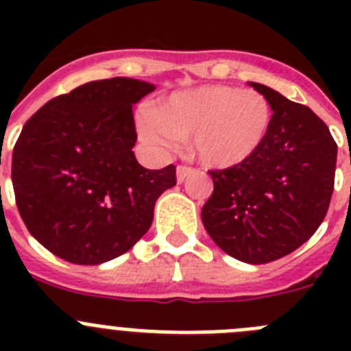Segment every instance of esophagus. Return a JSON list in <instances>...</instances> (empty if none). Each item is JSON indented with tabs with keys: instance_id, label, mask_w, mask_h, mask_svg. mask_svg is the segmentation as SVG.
Masks as SVG:
<instances>
[{
	"instance_id": "34e87169",
	"label": "esophagus",
	"mask_w": 351,
	"mask_h": 351,
	"mask_svg": "<svg viewBox=\"0 0 351 351\" xmlns=\"http://www.w3.org/2000/svg\"><path fill=\"white\" fill-rule=\"evenodd\" d=\"M191 173H193V169L190 167H178V172H176V178H178V182H184L186 179L190 178Z\"/></svg>"
}]
</instances>
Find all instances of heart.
Wrapping results in <instances>:
<instances>
[{
  "label": "heart",
  "mask_w": 351,
  "mask_h": 351,
  "mask_svg": "<svg viewBox=\"0 0 351 351\" xmlns=\"http://www.w3.org/2000/svg\"><path fill=\"white\" fill-rule=\"evenodd\" d=\"M267 98L225 84L172 93L137 121L138 135L156 153L190 138L191 153L210 169H232L262 147L271 128Z\"/></svg>",
  "instance_id": "b5f03b06"
}]
</instances>
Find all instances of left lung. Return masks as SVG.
Returning <instances> with one entry per match:
<instances>
[{"instance_id":"obj_1","label":"left lung","mask_w":351,"mask_h":351,"mask_svg":"<svg viewBox=\"0 0 351 351\" xmlns=\"http://www.w3.org/2000/svg\"><path fill=\"white\" fill-rule=\"evenodd\" d=\"M250 86L267 98L271 128L250 160L209 172L214 191L202 223L226 255L260 265L290 255L324 221L337 145L311 108L263 84Z\"/></svg>"}]
</instances>
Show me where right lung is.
Returning <instances> with one entry per match:
<instances>
[{"instance_id": "right-lung-1", "label": "right lung", "mask_w": 351, "mask_h": 351, "mask_svg": "<svg viewBox=\"0 0 351 351\" xmlns=\"http://www.w3.org/2000/svg\"><path fill=\"white\" fill-rule=\"evenodd\" d=\"M154 84L114 77L52 98L27 119L12 154L21 218L56 256L100 265L149 230L154 204L176 186V167L135 158L133 105Z\"/></svg>"}]
</instances>
